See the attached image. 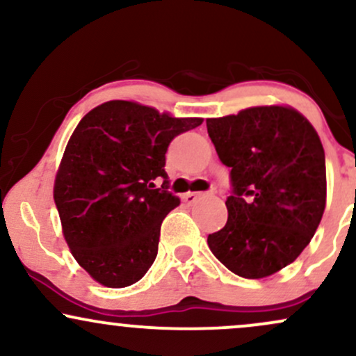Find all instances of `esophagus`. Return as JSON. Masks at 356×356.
I'll list each match as a JSON object with an SVG mask.
<instances>
[{"mask_svg": "<svg viewBox=\"0 0 356 356\" xmlns=\"http://www.w3.org/2000/svg\"><path fill=\"white\" fill-rule=\"evenodd\" d=\"M201 195H204L202 192H187V194L182 195V199L186 204H194Z\"/></svg>", "mask_w": 356, "mask_h": 356, "instance_id": "obj_1", "label": "esophagus"}]
</instances>
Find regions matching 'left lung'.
Segmentation results:
<instances>
[{"mask_svg":"<svg viewBox=\"0 0 356 356\" xmlns=\"http://www.w3.org/2000/svg\"><path fill=\"white\" fill-rule=\"evenodd\" d=\"M220 162L231 167L227 222L207 244L229 271L248 280L291 264L316 232L326 204L325 150L295 108L251 107L207 118Z\"/></svg>","mask_w":356,"mask_h":356,"instance_id":"left-lung-1","label":"left lung"}]
</instances>
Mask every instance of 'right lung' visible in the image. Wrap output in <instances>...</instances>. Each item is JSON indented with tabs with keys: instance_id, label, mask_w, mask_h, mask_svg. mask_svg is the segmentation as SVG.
<instances>
[{
	"instance_id": "right-lung-1",
	"label": "right lung",
	"mask_w": 356,
	"mask_h": 356,
	"mask_svg": "<svg viewBox=\"0 0 356 356\" xmlns=\"http://www.w3.org/2000/svg\"><path fill=\"white\" fill-rule=\"evenodd\" d=\"M201 124L112 100L76 125L53 197L73 257L100 284L125 288L152 266L162 220L181 204L167 191L165 152L174 137ZM159 177L165 182L155 188Z\"/></svg>"
}]
</instances>
